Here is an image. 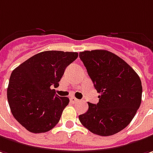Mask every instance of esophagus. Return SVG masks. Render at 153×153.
I'll return each mask as SVG.
<instances>
[{
  "label": "esophagus",
  "instance_id": "esophagus-1",
  "mask_svg": "<svg viewBox=\"0 0 153 153\" xmlns=\"http://www.w3.org/2000/svg\"><path fill=\"white\" fill-rule=\"evenodd\" d=\"M70 102H71L72 103H75V102H79V100H78L77 98L74 97H70Z\"/></svg>",
  "mask_w": 153,
  "mask_h": 153
}]
</instances>
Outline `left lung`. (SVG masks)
<instances>
[{"mask_svg":"<svg viewBox=\"0 0 153 153\" xmlns=\"http://www.w3.org/2000/svg\"><path fill=\"white\" fill-rule=\"evenodd\" d=\"M79 58L100 96L97 104L88 102L87 112L79 119L93 134H116L128 126L140 108L142 85L139 75L108 51H85L79 52Z\"/></svg>","mask_w":153,"mask_h":153,"instance_id":"1","label":"left lung"}]
</instances>
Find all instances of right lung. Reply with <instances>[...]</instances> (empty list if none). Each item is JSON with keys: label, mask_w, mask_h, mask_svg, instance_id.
<instances>
[{"label": "right lung", "mask_w": 153, "mask_h": 153, "mask_svg": "<svg viewBox=\"0 0 153 153\" xmlns=\"http://www.w3.org/2000/svg\"><path fill=\"white\" fill-rule=\"evenodd\" d=\"M77 52L46 51L31 56L17 67L10 76L7 100L13 117L32 133L53 129L69 99L56 94L67 67Z\"/></svg>", "instance_id": "right-lung-1"}]
</instances>
